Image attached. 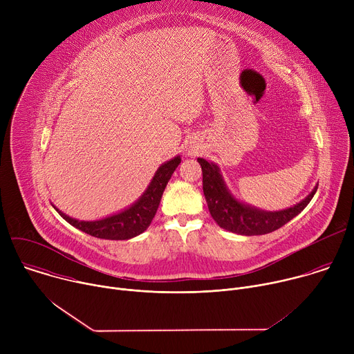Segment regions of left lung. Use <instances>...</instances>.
Returning a JSON list of instances; mask_svg holds the SVG:
<instances>
[{"instance_id":"obj_1","label":"left lung","mask_w":354,"mask_h":354,"mask_svg":"<svg viewBox=\"0 0 354 354\" xmlns=\"http://www.w3.org/2000/svg\"><path fill=\"white\" fill-rule=\"evenodd\" d=\"M203 172V192L212 217L224 230L239 235H263L273 232L298 216L314 197L318 185L299 203L279 212H266L238 200L224 182L220 167L197 158Z\"/></svg>"}]
</instances>
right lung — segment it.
I'll use <instances>...</instances> for the list:
<instances>
[{"label":"right lung","instance_id":"obj_1","mask_svg":"<svg viewBox=\"0 0 354 354\" xmlns=\"http://www.w3.org/2000/svg\"><path fill=\"white\" fill-rule=\"evenodd\" d=\"M179 164H180L179 156L164 162L154 174L153 179H151L144 193L134 201L131 206H129L127 209L116 214L108 216L105 218L93 220V221H81L67 216L66 213L59 210L56 206L53 207L68 224L95 238L113 239V241L134 238L141 232H144L149 227L151 221H153L158 210L160 201L167 187V183L169 182L174 171L178 168Z\"/></svg>","mask_w":354,"mask_h":354}]
</instances>
